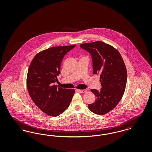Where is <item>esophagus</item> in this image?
<instances>
[{"instance_id": "obj_1", "label": "esophagus", "mask_w": 152, "mask_h": 152, "mask_svg": "<svg viewBox=\"0 0 152 152\" xmlns=\"http://www.w3.org/2000/svg\"><path fill=\"white\" fill-rule=\"evenodd\" d=\"M77 91L80 92V93H85L87 91V89H77Z\"/></svg>"}]
</instances>
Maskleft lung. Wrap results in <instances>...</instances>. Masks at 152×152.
<instances>
[{
    "label": "left lung",
    "mask_w": 152,
    "mask_h": 152,
    "mask_svg": "<svg viewBox=\"0 0 152 152\" xmlns=\"http://www.w3.org/2000/svg\"><path fill=\"white\" fill-rule=\"evenodd\" d=\"M80 47L91 53L94 74L100 75L101 90H91L96 100L88 108L95 114L105 115L116 107L125 92L127 71L124 61L115 48L102 42L81 44Z\"/></svg>",
    "instance_id": "1"
}]
</instances>
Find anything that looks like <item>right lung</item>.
Segmentation results:
<instances>
[{
	"mask_svg": "<svg viewBox=\"0 0 152 152\" xmlns=\"http://www.w3.org/2000/svg\"><path fill=\"white\" fill-rule=\"evenodd\" d=\"M76 44L52 47L37 53L32 59L27 76V87L34 102L49 116L56 117L68 108L74 89L53 84L60 73V65L65 54Z\"/></svg>",
	"mask_w": 152,
	"mask_h": 152,
	"instance_id": "1",
	"label": "right lung"
}]
</instances>
